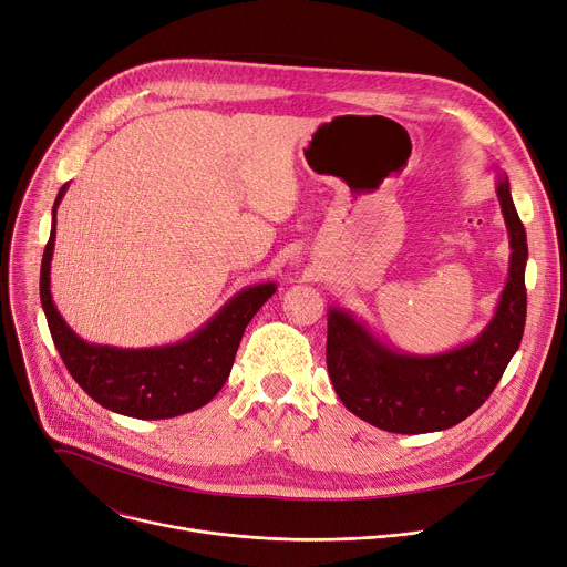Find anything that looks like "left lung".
Returning a JSON list of instances; mask_svg holds the SVG:
<instances>
[{
  "label": "left lung",
  "mask_w": 567,
  "mask_h": 567,
  "mask_svg": "<svg viewBox=\"0 0 567 567\" xmlns=\"http://www.w3.org/2000/svg\"><path fill=\"white\" fill-rule=\"evenodd\" d=\"M496 195L511 236V271L492 321L473 342L434 355L400 353L353 315L329 310L326 365L342 404L365 423L395 434L449 430L483 406L519 349L528 246L508 176L498 174Z\"/></svg>",
  "instance_id": "1"
}]
</instances>
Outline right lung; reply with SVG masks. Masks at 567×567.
<instances>
[{"mask_svg":"<svg viewBox=\"0 0 567 567\" xmlns=\"http://www.w3.org/2000/svg\"><path fill=\"white\" fill-rule=\"evenodd\" d=\"M66 188L69 184L62 186L52 206L50 241L41 261V303L54 347L71 377L101 406L140 421L174 419L212 402L231 372L246 326L276 293V285L261 282L238 291L184 342L154 349L89 344L69 329L50 293L56 206Z\"/></svg>","mask_w":567,"mask_h":567,"instance_id":"right-lung-1","label":"right lung"}]
</instances>
